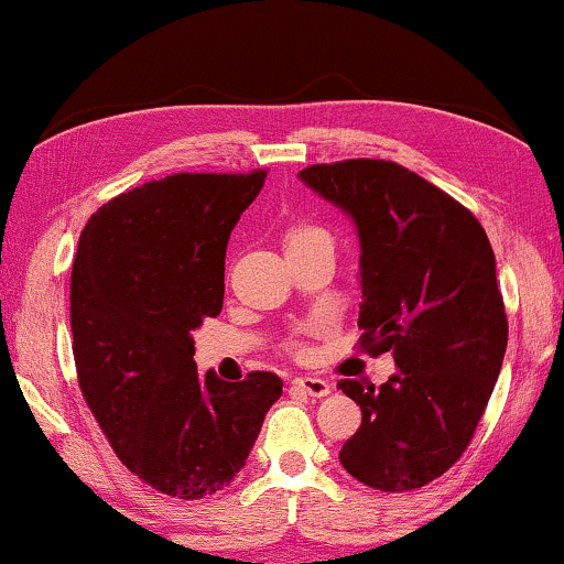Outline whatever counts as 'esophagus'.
<instances>
[{"label": "esophagus", "instance_id": "esophagus-1", "mask_svg": "<svg viewBox=\"0 0 564 564\" xmlns=\"http://www.w3.org/2000/svg\"><path fill=\"white\" fill-rule=\"evenodd\" d=\"M291 384L299 390H304L306 395H315V398H323L330 393V382L325 380V377H315V375H299L291 380Z\"/></svg>", "mask_w": 564, "mask_h": 564}]
</instances>
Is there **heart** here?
I'll return each instance as SVG.
<instances>
[{
	"mask_svg": "<svg viewBox=\"0 0 564 564\" xmlns=\"http://www.w3.org/2000/svg\"><path fill=\"white\" fill-rule=\"evenodd\" d=\"M283 245H286V249L333 247V237L323 226L310 224V220H299V224H291L286 234H283Z\"/></svg>",
	"mask_w": 564,
	"mask_h": 564,
	"instance_id": "b5f03b06",
	"label": "heart"
}]
</instances>
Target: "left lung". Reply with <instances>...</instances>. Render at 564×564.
<instances>
[{
  "label": "left lung",
  "mask_w": 564,
  "mask_h": 564,
  "mask_svg": "<svg viewBox=\"0 0 564 564\" xmlns=\"http://www.w3.org/2000/svg\"><path fill=\"white\" fill-rule=\"evenodd\" d=\"M299 176L356 220L359 346L393 351L398 365L380 388L338 382L361 409L338 458L372 489L426 487L474 440L508 348L487 231L466 205L395 161L315 163Z\"/></svg>",
  "instance_id": "obj_1"
}]
</instances>
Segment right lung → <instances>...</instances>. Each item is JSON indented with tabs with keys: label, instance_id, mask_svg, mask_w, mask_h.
Returning <instances> with one entry per match:
<instances>
[{
	"label": "right lung",
	"instance_id": "1",
	"mask_svg": "<svg viewBox=\"0 0 564 564\" xmlns=\"http://www.w3.org/2000/svg\"><path fill=\"white\" fill-rule=\"evenodd\" d=\"M249 174H171L93 213L77 245L69 319L83 398L148 487L199 500L229 487L281 398V377H197L192 330L224 306L231 229L265 184Z\"/></svg>",
	"mask_w": 564,
	"mask_h": 564
}]
</instances>
